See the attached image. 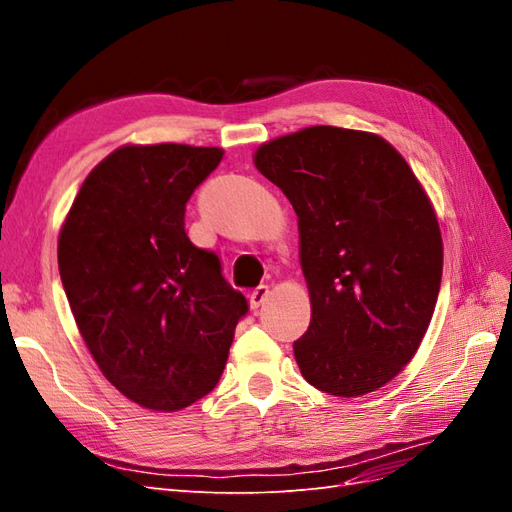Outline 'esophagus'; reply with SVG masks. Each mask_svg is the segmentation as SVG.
Listing matches in <instances>:
<instances>
[{"mask_svg":"<svg viewBox=\"0 0 512 512\" xmlns=\"http://www.w3.org/2000/svg\"><path fill=\"white\" fill-rule=\"evenodd\" d=\"M269 294H271V290H269L267 284L256 286V288L252 290V294H250V305H252V309H258L262 303H265V301L269 299Z\"/></svg>","mask_w":512,"mask_h":512,"instance_id":"esophagus-1","label":"esophagus"}]
</instances>
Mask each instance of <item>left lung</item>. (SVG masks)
I'll use <instances>...</instances> for the list:
<instances>
[{"label": "left lung", "instance_id": "obj_1", "mask_svg": "<svg viewBox=\"0 0 512 512\" xmlns=\"http://www.w3.org/2000/svg\"><path fill=\"white\" fill-rule=\"evenodd\" d=\"M256 168L299 218L312 320L294 342L303 378L337 397L391 382L436 309L442 237L406 160L384 138L305 128L258 147Z\"/></svg>", "mask_w": 512, "mask_h": 512}]
</instances>
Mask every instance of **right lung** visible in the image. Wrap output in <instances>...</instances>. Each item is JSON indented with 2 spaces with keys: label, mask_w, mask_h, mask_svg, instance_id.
<instances>
[{
  "label": "right lung",
  "mask_w": 512,
  "mask_h": 512,
  "mask_svg": "<svg viewBox=\"0 0 512 512\" xmlns=\"http://www.w3.org/2000/svg\"><path fill=\"white\" fill-rule=\"evenodd\" d=\"M224 151L126 145L83 181L59 232L68 303L104 378L175 412L218 384L247 301L185 232V203Z\"/></svg>",
  "instance_id": "1"
}]
</instances>
